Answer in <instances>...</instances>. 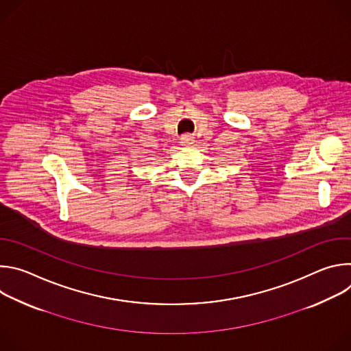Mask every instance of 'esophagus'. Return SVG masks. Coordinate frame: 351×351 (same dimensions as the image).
I'll use <instances>...</instances> for the list:
<instances>
[{"instance_id":"34e87169","label":"esophagus","mask_w":351,"mask_h":351,"mask_svg":"<svg viewBox=\"0 0 351 351\" xmlns=\"http://www.w3.org/2000/svg\"><path fill=\"white\" fill-rule=\"evenodd\" d=\"M193 138H194V137H193L191 134H183L182 138H180V143L184 144V145H189V144L193 143Z\"/></svg>"}]
</instances>
